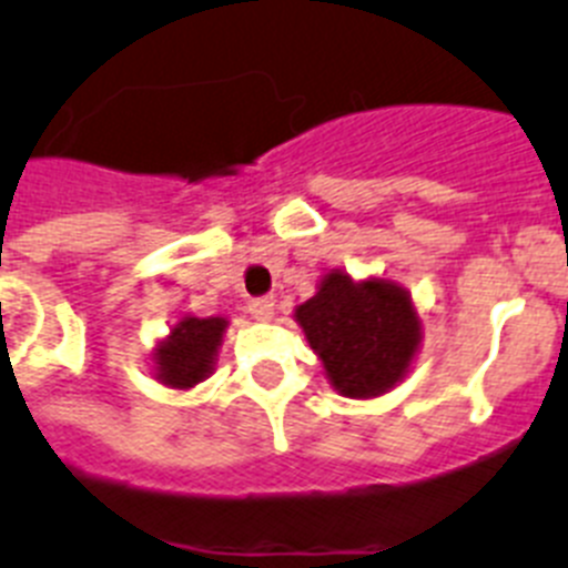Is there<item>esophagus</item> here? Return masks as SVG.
<instances>
[{"label":"esophagus","mask_w":568,"mask_h":568,"mask_svg":"<svg viewBox=\"0 0 568 568\" xmlns=\"http://www.w3.org/2000/svg\"><path fill=\"white\" fill-rule=\"evenodd\" d=\"M250 313L258 318V322H270V318L275 316V298H273V295H261V298H252Z\"/></svg>","instance_id":"1"}]
</instances>
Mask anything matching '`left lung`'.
Listing matches in <instances>:
<instances>
[{"label":"left lung","mask_w":568,"mask_h":568,"mask_svg":"<svg viewBox=\"0 0 568 568\" xmlns=\"http://www.w3.org/2000/svg\"><path fill=\"white\" fill-rule=\"evenodd\" d=\"M310 347L342 396L371 399L408 376L423 322L410 293L394 281H353L342 270L322 278L318 293L295 307Z\"/></svg>","instance_id":"obj_1"}]
</instances>
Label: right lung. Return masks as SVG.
I'll use <instances>...</instances> for the list:
<instances>
[{
    "label": "right lung",
    "instance_id": "1",
    "mask_svg": "<svg viewBox=\"0 0 568 568\" xmlns=\"http://www.w3.org/2000/svg\"><path fill=\"white\" fill-rule=\"evenodd\" d=\"M226 318L183 316L163 342L154 347V376L163 385L189 390L215 371L217 347L226 331Z\"/></svg>",
    "mask_w": 568,
    "mask_h": 568
}]
</instances>
